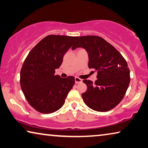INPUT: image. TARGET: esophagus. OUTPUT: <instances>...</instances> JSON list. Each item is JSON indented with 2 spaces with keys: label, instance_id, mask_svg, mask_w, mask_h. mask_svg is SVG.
Masks as SVG:
<instances>
[{
  "label": "esophagus",
  "instance_id": "obj_1",
  "mask_svg": "<svg viewBox=\"0 0 148 148\" xmlns=\"http://www.w3.org/2000/svg\"><path fill=\"white\" fill-rule=\"evenodd\" d=\"M75 83L76 84H78V83H81L82 79L78 78V77H75Z\"/></svg>",
  "mask_w": 148,
  "mask_h": 148
}]
</instances>
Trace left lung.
<instances>
[{
  "mask_svg": "<svg viewBox=\"0 0 148 148\" xmlns=\"http://www.w3.org/2000/svg\"><path fill=\"white\" fill-rule=\"evenodd\" d=\"M83 47L88 54V68L97 71V80L84 79L87 90L82 94L85 103L98 112H106L123 99L130 81V69L120 52L103 38L96 36L78 37L72 49Z\"/></svg>",
  "mask_w": 148,
  "mask_h": 148,
  "instance_id": "obj_1",
  "label": "left lung"
}]
</instances>
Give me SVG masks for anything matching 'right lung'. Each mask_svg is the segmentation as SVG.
Segmentation results:
<instances>
[{
    "instance_id": "1",
    "label": "right lung",
    "mask_w": 148,
    "mask_h": 148,
    "mask_svg": "<svg viewBox=\"0 0 148 148\" xmlns=\"http://www.w3.org/2000/svg\"><path fill=\"white\" fill-rule=\"evenodd\" d=\"M78 37L49 35L29 52L20 71V86L27 101L38 112H54L65 103L75 77L61 78L55 70Z\"/></svg>"
}]
</instances>
